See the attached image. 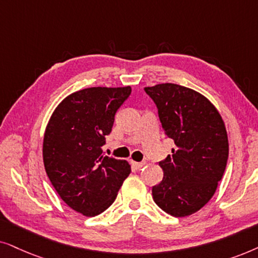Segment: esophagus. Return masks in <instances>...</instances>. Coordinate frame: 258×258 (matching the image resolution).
Wrapping results in <instances>:
<instances>
[{
  "label": "esophagus",
  "instance_id": "34e87169",
  "mask_svg": "<svg viewBox=\"0 0 258 258\" xmlns=\"http://www.w3.org/2000/svg\"><path fill=\"white\" fill-rule=\"evenodd\" d=\"M132 165H133V167H136L137 170H140L143 166H145L146 163L145 161H142V163H138V161H132Z\"/></svg>",
  "mask_w": 258,
  "mask_h": 258
}]
</instances>
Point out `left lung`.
Here are the masks:
<instances>
[{"label": "left lung", "instance_id": "left-lung-1", "mask_svg": "<svg viewBox=\"0 0 258 258\" xmlns=\"http://www.w3.org/2000/svg\"><path fill=\"white\" fill-rule=\"evenodd\" d=\"M144 89L157 105L165 135L176 145L159 163L164 177L152 187L153 201L166 214L186 217L210 201L225 171L224 121L214 104L194 89L176 84Z\"/></svg>", "mask_w": 258, "mask_h": 258}]
</instances>
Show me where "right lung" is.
I'll use <instances>...</instances> for the list:
<instances>
[{"instance_id":"right-lung-1","label":"right lung","mask_w":258,"mask_h":258,"mask_svg":"<svg viewBox=\"0 0 258 258\" xmlns=\"http://www.w3.org/2000/svg\"><path fill=\"white\" fill-rule=\"evenodd\" d=\"M130 94V86L81 89L64 98L47 123L44 170L61 199L86 217L111 207L131 173L126 160L104 156L101 150Z\"/></svg>"}]
</instances>
